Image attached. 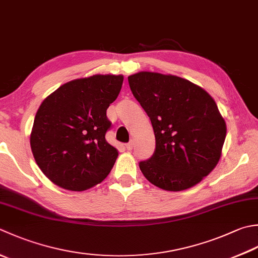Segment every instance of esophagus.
I'll return each instance as SVG.
<instances>
[{"label": "esophagus", "instance_id": "34e87169", "mask_svg": "<svg viewBox=\"0 0 258 258\" xmlns=\"http://www.w3.org/2000/svg\"><path fill=\"white\" fill-rule=\"evenodd\" d=\"M133 146H134V143H133V141H131V142H128L127 144H126V149H127L128 151H131L133 149Z\"/></svg>", "mask_w": 258, "mask_h": 258}]
</instances>
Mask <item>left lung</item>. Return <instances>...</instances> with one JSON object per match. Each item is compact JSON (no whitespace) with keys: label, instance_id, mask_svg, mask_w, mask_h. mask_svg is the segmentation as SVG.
<instances>
[{"label":"left lung","instance_id":"obj_1","mask_svg":"<svg viewBox=\"0 0 258 258\" xmlns=\"http://www.w3.org/2000/svg\"><path fill=\"white\" fill-rule=\"evenodd\" d=\"M128 84L155 135L153 155L139 163L145 178L168 191L199 183L218 163L226 139L213 97L172 75L142 72L130 76Z\"/></svg>","mask_w":258,"mask_h":258}]
</instances>
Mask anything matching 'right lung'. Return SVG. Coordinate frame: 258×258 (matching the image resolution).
<instances>
[{
	"label": "right lung",
	"instance_id": "add662e5",
	"mask_svg": "<svg viewBox=\"0 0 258 258\" xmlns=\"http://www.w3.org/2000/svg\"><path fill=\"white\" fill-rule=\"evenodd\" d=\"M123 79L120 75L76 79L40 105L30 144L35 162L54 184L83 191L110 172L118 152L105 139L112 127L106 110L117 98Z\"/></svg>",
	"mask_w": 258,
	"mask_h": 258
}]
</instances>
